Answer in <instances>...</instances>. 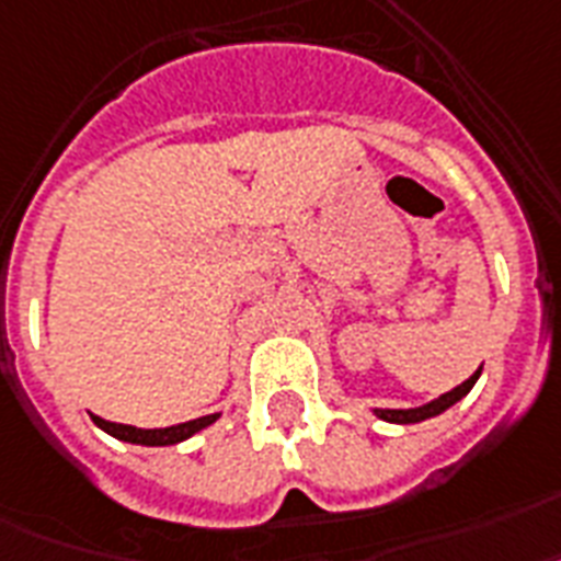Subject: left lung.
<instances>
[{"label":"left lung","mask_w":561,"mask_h":561,"mask_svg":"<svg viewBox=\"0 0 561 561\" xmlns=\"http://www.w3.org/2000/svg\"><path fill=\"white\" fill-rule=\"evenodd\" d=\"M478 375H481V368H478L470 380H463L461 386H455L453 391H446V394H440L438 400H432V403H426V407H421V409H377V417H383V421H389V423H421V421H426V417H435V414L446 412V409L453 407V403H458V400H461L463 394L472 389V386H476Z\"/></svg>","instance_id":"8db88e82"}]
</instances>
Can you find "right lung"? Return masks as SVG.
I'll use <instances>...</instances> for the list:
<instances>
[{
	"mask_svg": "<svg viewBox=\"0 0 561 561\" xmlns=\"http://www.w3.org/2000/svg\"><path fill=\"white\" fill-rule=\"evenodd\" d=\"M216 417L218 414H204V417L178 423V426H167V430H138V426L103 421V417H98V414H91V421L98 423L103 432H108V435H115L117 440H129V444H144V446H170V444H178V440H186L198 430L209 426V423L216 421Z\"/></svg>",
	"mask_w": 561,
	"mask_h": 561,
	"instance_id": "1",
	"label": "right lung"
}]
</instances>
